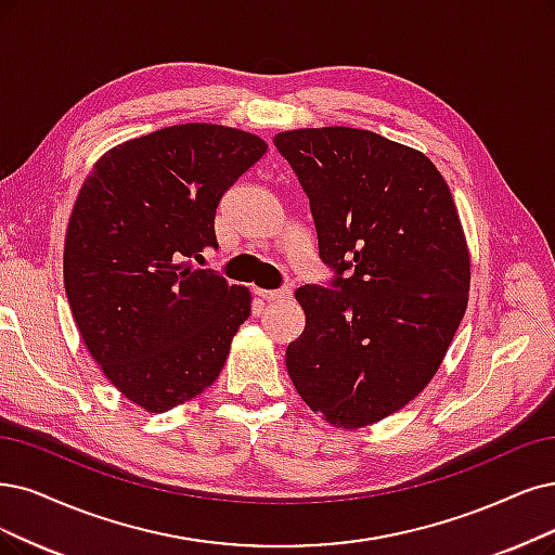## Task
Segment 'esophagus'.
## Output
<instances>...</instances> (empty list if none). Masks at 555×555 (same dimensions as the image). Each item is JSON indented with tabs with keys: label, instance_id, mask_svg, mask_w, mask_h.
<instances>
[{
	"label": "esophagus",
	"instance_id": "esophagus-1",
	"mask_svg": "<svg viewBox=\"0 0 555 555\" xmlns=\"http://www.w3.org/2000/svg\"><path fill=\"white\" fill-rule=\"evenodd\" d=\"M258 295H260L264 301H272V304H276V301H288V299L293 297L288 288H281V291H258Z\"/></svg>",
	"mask_w": 555,
	"mask_h": 555
}]
</instances>
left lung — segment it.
<instances>
[{"label": "left lung", "instance_id": "8db88e82", "mask_svg": "<svg viewBox=\"0 0 555 555\" xmlns=\"http://www.w3.org/2000/svg\"><path fill=\"white\" fill-rule=\"evenodd\" d=\"M274 146L336 274L295 293L306 326L288 375L332 425L377 423L435 377L464 318L470 260L453 196L423 153L367 130H291Z\"/></svg>", "mask_w": 555, "mask_h": 555}]
</instances>
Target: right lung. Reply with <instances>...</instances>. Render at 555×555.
I'll return each mask as SVG.
<instances>
[{"instance_id":"add662e5","label":"right lung","mask_w":555,"mask_h":555,"mask_svg":"<svg viewBox=\"0 0 555 555\" xmlns=\"http://www.w3.org/2000/svg\"><path fill=\"white\" fill-rule=\"evenodd\" d=\"M256 134L184 122L120 143L85 180L68 221L64 283L102 373L153 414L221 373L251 295L215 270L221 196L264 155Z\"/></svg>"}]
</instances>
